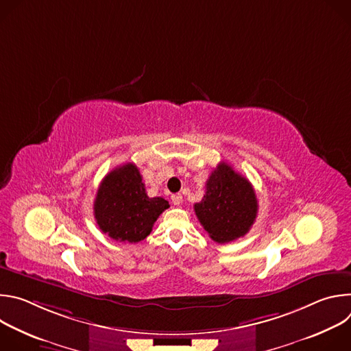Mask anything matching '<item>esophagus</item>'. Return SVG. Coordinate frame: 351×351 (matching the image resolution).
Wrapping results in <instances>:
<instances>
[{
    "instance_id": "obj_1",
    "label": "esophagus",
    "mask_w": 351,
    "mask_h": 351,
    "mask_svg": "<svg viewBox=\"0 0 351 351\" xmlns=\"http://www.w3.org/2000/svg\"><path fill=\"white\" fill-rule=\"evenodd\" d=\"M182 202H183V195H182L180 193L172 195V203H173V206H180Z\"/></svg>"
}]
</instances>
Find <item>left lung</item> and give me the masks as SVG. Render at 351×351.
<instances>
[{
	"label": "left lung",
	"instance_id": "obj_1",
	"mask_svg": "<svg viewBox=\"0 0 351 351\" xmlns=\"http://www.w3.org/2000/svg\"><path fill=\"white\" fill-rule=\"evenodd\" d=\"M194 213L217 243H229L244 236L253 226L258 203L253 184L226 162L210 175L206 194L194 204Z\"/></svg>",
	"mask_w": 351,
	"mask_h": 351
}]
</instances>
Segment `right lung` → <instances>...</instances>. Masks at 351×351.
<instances>
[{
    "instance_id": "1",
    "label": "right lung",
    "mask_w": 351,
    "mask_h": 351,
    "mask_svg": "<svg viewBox=\"0 0 351 351\" xmlns=\"http://www.w3.org/2000/svg\"><path fill=\"white\" fill-rule=\"evenodd\" d=\"M169 208L162 197H148L138 168L128 162L111 171L99 183L94 199L98 228L122 243H138L153 230L158 217Z\"/></svg>"
}]
</instances>
